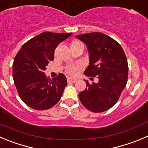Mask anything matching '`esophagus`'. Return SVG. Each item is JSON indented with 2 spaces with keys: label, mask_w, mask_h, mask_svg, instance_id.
Instances as JSON below:
<instances>
[{
  "label": "esophagus",
  "mask_w": 148,
  "mask_h": 148,
  "mask_svg": "<svg viewBox=\"0 0 148 148\" xmlns=\"http://www.w3.org/2000/svg\"><path fill=\"white\" fill-rule=\"evenodd\" d=\"M77 79L76 78H72V77H68L67 81L68 82H77Z\"/></svg>",
  "instance_id": "esophagus-1"
}]
</instances>
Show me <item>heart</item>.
<instances>
[{
  "instance_id": "b5f03b06",
  "label": "heart",
  "mask_w": 148,
  "mask_h": 148,
  "mask_svg": "<svg viewBox=\"0 0 148 148\" xmlns=\"http://www.w3.org/2000/svg\"><path fill=\"white\" fill-rule=\"evenodd\" d=\"M77 43H81V42L76 41H74L72 44H77ZM72 44H71V45H72ZM81 69H82V64H81V63H74V64L71 65V66L68 67L67 73L68 74H71V75H75V74H77V72H78Z\"/></svg>"
}]
</instances>
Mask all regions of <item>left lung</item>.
Instances as JSON below:
<instances>
[{
	"label": "left lung",
	"mask_w": 148,
	"mask_h": 148,
	"mask_svg": "<svg viewBox=\"0 0 148 148\" xmlns=\"http://www.w3.org/2000/svg\"><path fill=\"white\" fill-rule=\"evenodd\" d=\"M76 38L85 43L89 52V66L84 74L99 79L97 83L85 81L87 88L79 93V100L90 111H107L118 101L126 85L128 66L125 52L119 43L102 33L81 34Z\"/></svg>",
	"instance_id": "8db88e82"
}]
</instances>
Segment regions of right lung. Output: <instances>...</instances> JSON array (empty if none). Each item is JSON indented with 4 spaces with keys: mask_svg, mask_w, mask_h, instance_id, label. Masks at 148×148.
Instances as JSON below:
<instances>
[{
    "mask_svg": "<svg viewBox=\"0 0 148 148\" xmlns=\"http://www.w3.org/2000/svg\"><path fill=\"white\" fill-rule=\"evenodd\" d=\"M72 34L43 32L25 43L13 63V79L20 99L30 108L45 110L60 101L67 85L64 74L49 79L46 66L58 45Z\"/></svg>",
    "mask_w": 148,
    "mask_h": 148,
    "instance_id": "add662e5",
    "label": "right lung"
}]
</instances>
